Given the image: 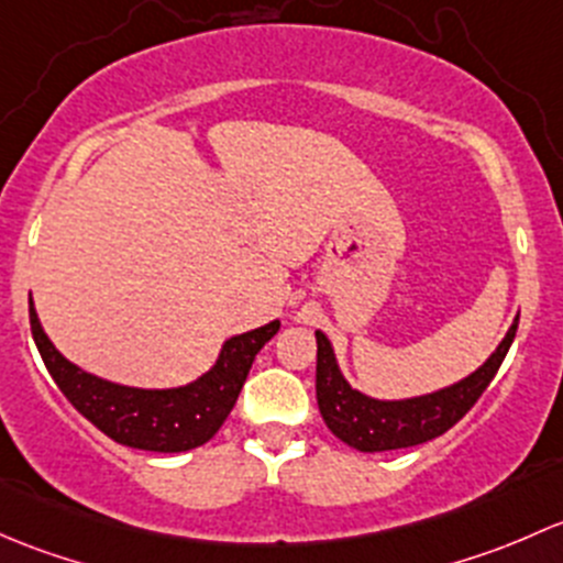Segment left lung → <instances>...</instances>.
I'll list each match as a JSON object with an SVG mask.
<instances>
[{
	"label": "left lung",
	"mask_w": 563,
	"mask_h": 563,
	"mask_svg": "<svg viewBox=\"0 0 563 563\" xmlns=\"http://www.w3.org/2000/svg\"><path fill=\"white\" fill-rule=\"evenodd\" d=\"M518 317L509 324L501 344L490 352L488 361L463 379L448 387L411 398H374L355 390L341 374L333 344L322 330H317V404L324 426L344 444L361 453H387V450L415 448L431 442L455 426L477 404L485 387L496 376L498 366L512 346Z\"/></svg>",
	"instance_id": "obj_1"
}]
</instances>
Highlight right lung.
Wrapping results in <instances>:
<instances>
[{
  "label": "right lung",
  "mask_w": 563,
  "mask_h": 563,
  "mask_svg": "<svg viewBox=\"0 0 563 563\" xmlns=\"http://www.w3.org/2000/svg\"><path fill=\"white\" fill-rule=\"evenodd\" d=\"M29 322L45 368L67 401L113 442L148 453H187L213 439L239 401L257 352L279 330V320H274L230 335L219 350L217 363L187 385L132 387L102 379L67 361L43 330L32 298Z\"/></svg>",
  "instance_id": "add662e5"
}]
</instances>
